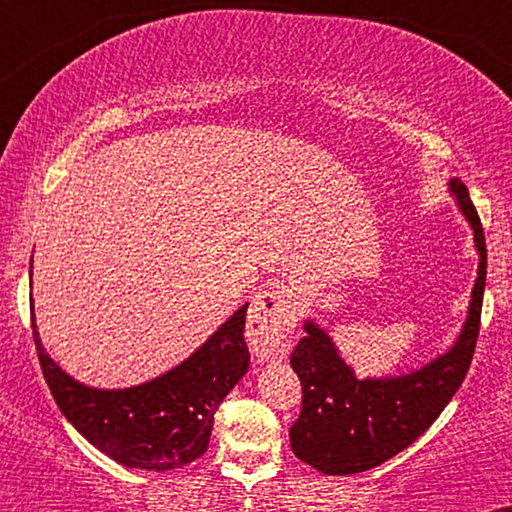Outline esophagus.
Masks as SVG:
<instances>
[{
	"label": "esophagus",
	"mask_w": 512,
	"mask_h": 512,
	"mask_svg": "<svg viewBox=\"0 0 512 512\" xmlns=\"http://www.w3.org/2000/svg\"><path fill=\"white\" fill-rule=\"evenodd\" d=\"M299 299L292 287L258 292L246 318V338L261 362L285 359L292 330L297 326Z\"/></svg>",
	"instance_id": "1"
}]
</instances>
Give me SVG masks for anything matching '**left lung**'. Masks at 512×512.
I'll use <instances>...</instances> for the list:
<instances>
[{"instance_id":"left-lung-1","label":"left lung","mask_w":512,"mask_h":512,"mask_svg":"<svg viewBox=\"0 0 512 512\" xmlns=\"http://www.w3.org/2000/svg\"><path fill=\"white\" fill-rule=\"evenodd\" d=\"M450 194L470 222L479 270L467 321L446 354L422 369L388 378H357L323 328L306 321L290 364L302 381V412L290 429L294 455L323 474H357L412 446L436 422L465 381L477 347L486 282V242L470 191L453 177Z\"/></svg>"}]
</instances>
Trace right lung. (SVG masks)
<instances>
[{"mask_svg":"<svg viewBox=\"0 0 512 512\" xmlns=\"http://www.w3.org/2000/svg\"><path fill=\"white\" fill-rule=\"evenodd\" d=\"M246 306H239L182 364L122 390L88 388L59 369L30 318L42 376L78 434L119 465L167 472L206 453L220 402L249 369Z\"/></svg>","mask_w":512,"mask_h":512,"instance_id":"right-lung-1","label":"right lung"}]
</instances>
